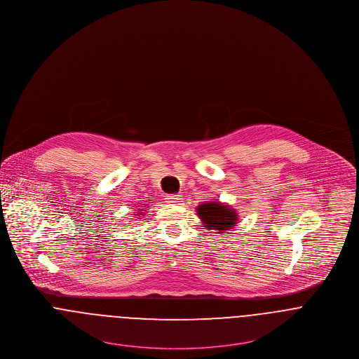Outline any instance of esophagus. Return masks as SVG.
<instances>
[{"label":"esophagus","instance_id":"esophagus-1","mask_svg":"<svg viewBox=\"0 0 359 359\" xmlns=\"http://www.w3.org/2000/svg\"><path fill=\"white\" fill-rule=\"evenodd\" d=\"M165 199H167L168 203H172V205H179V203L183 201L182 195H177V194H168V195L165 196Z\"/></svg>","mask_w":359,"mask_h":359}]
</instances>
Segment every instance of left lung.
Listing matches in <instances>:
<instances>
[{"label": "left lung", "instance_id": "obj_1", "mask_svg": "<svg viewBox=\"0 0 359 359\" xmlns=\"http://www.w3.org/2000/svg\"><path fill=\"white\" fill-rule=\"evenodd\" d=\"M196 212L208 229L218 233H226L237 222V212L228 205L221 202H206L198 206Z\"/></svg>", "mask_w": 359, "mask_h": 359}]
</instances>
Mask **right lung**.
<instances>
[{
    "label": "right lung",
    "mask_w": 359,
    "mask_h": 359,
    "mask_svg": "<svg viewBox=\"0 0 359 359\" xmlns=\"http://www.w3.org/2000/svg\"><path fill=\"white\" fill-rule=\"evenodd\" d=\"M140 214H141V212H140ZM141 215H142V214H141Z\"/></svg>",
    "instance_id": "1"
}]
</instances>
